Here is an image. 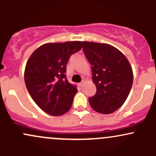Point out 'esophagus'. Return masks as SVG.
Here are the masks:
<instances>
[{"instance_id": "1", "label": "esophagus", "mask_w": 156, "mask_h": 156, "mask_svg": "<svg viewBox=\"0 0 156 156\" xmlns=\"http://www.w3.org/2000/svg\"><path fill=\"white\" fill-rule=\"evenodd\" d=\"M84 81H85V80H82L81 83H80V87H83V83H84Z\"/></svg>"}]
</instances>
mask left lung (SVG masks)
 I'll return each mask as SVG.
<instances>
[{"label":"left lung","instance_id":"left-lung-1","mask_svg":"<svg viewBox=\"0 0 156 156\" xmlns=\"http://www.w3.org/2000/svg\"><path fill=\"white\" fill-rule=\"evenodd\" d=\"M83 51L92 65V81L96 94L89 104L101 114H112L126 101L132 87L133 74L126 56L106 43L82 42Z\"/></svg>","mask_w":156,"mask_h":156}]
</instances>
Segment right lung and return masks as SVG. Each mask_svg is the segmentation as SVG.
Here are the masks:
<instances>
[{
    "label": "right lung",
    "mask_w": 156,
    "mask_h": 156,
    "mask_svg": "<svg viewBox=\"0 0 156 156\" xmlns=\"http://www.w3.org/2000/svg\"><path fill=\"white\" fill-rule=\"evenodd\" d=\"M83 48L80 41L51 42L39 46L25 68L26 88L37 105L51 116H61L72 106L77 87L64 73L70 55Z\"/></svg>",
    "instance_id": "add662e5"
}]
</instances>
